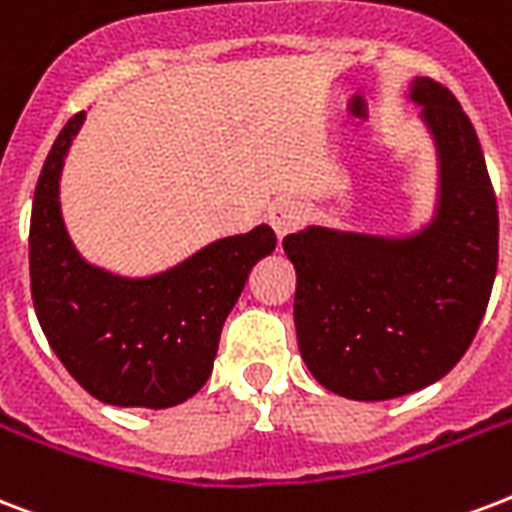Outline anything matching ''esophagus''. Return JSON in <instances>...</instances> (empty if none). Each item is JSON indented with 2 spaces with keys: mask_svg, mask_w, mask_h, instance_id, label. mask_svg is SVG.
<instances>
[{
  "mask_svg": "<svg viewBox=\"0 0 512 512\" xmlns=\"http://www.w3.org/2000/svg\"><path fill=\"white\" fill-rule=\"evenodd\" d=\"M303 204L295 201V198H279V201H273L271 209H268V222H271L273 233L284 239L287 233L300 228V222H303Z\"/></svg>",
  "mask_w": 512,
  "mask_h": 512,
  "instance_id": "obj_1",
  "label": "esophagus"
}]
</instances>
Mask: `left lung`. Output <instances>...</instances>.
<instances>
[{
  "mask_svg": "<svg viewBox=\"0 0 512 512\" xmlns=\"http://www.w3.org/2000/svg\"><path fill=\"white\" fill-rule=\"evenodd\" d=\"M408 96L438 147L427 228L389 239L311 225L282 241L298 273L300 357L325 389L365 403L446 376L470 349L497 276V195L473 123L429 77Z\"/></svg>",
  "mask_w": 512,
  "mask_h": 512,
  "instance_id": "left-lung-1",
  "label": "left lung"
}]
</instances>
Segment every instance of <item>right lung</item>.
I'll return each mask as SVG.
<instances>
[{
  "instance_id": "add662e5",
  "label": "right lung",
  "mask_w": 512,
  "mask_h": 512,
  "mask_svg": "<svg viewBox=\"0 0 512 512\" xmlns=\"http://www.w3.org/2000/svg\"><path fill=\"white\" fill-rule=\"evenodd\" d=\"M85 112L69 117L42 166L29 228L31 298L50 349L77 384L120 408H171L212 376L220 333L252 265L271 255L268 225L212 241L169 271L128 279L91 265L66 233L58 182Z\"/></svg>"
}]
</instances>
